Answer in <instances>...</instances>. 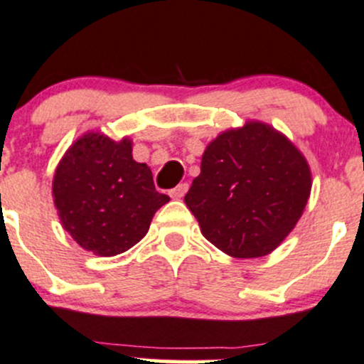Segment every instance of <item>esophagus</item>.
<instances>
[{"label": "esophagus", "mask_w": 364, "mask_h": 364, "mask_svg": "<svg viewBox=\"0 0 364 364\" xmlns=\"http://www.w3.org/2000/svg\"><path fill=\"white\" fill-rule=\"evenodd\" d=\"M187 189H189V183H178L175 189H171L170 196L173 198V200H181V198H183V194L187 193Z\"/></svg>", "instance_id": "34e87169"}]
</instances>
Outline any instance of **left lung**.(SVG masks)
<instances>
[{
    "label": "left lung",
    "instance_id": "8db88e82",
    "mask_svg": "<svg viewBox=\"0 0 364 364\" xmlns=\"http://www.w3.org/2000/svg\"><path fill=\"white\" fill-rule=\"evenodd\" d=\"M200 168L183 201L205 239L233 258L272 253L296 228L311 193L303 152L258 120L212 139Z\"/></svg>",
    "mask_w": 364,
    "mask_h": 364
}]
</instances>
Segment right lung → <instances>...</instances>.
<instances>
[{
  "mask_svg": "<svg viewBox=\"0 0 364 364\" xmlns=\"http://www.w3.org/2000/svg\"><path fill=\"white\" fill-rule=\"evenodd\" d=\"M53 201L61 226L82 250L114 257L146 235L170 198L157 193L150 168L132 159V139L90 131L60 159Z\"/></svg>",
  "mask_w": 364,
  "mask_h": 364,
  "instance_id": "obj_1",
  "label": "right lung"
}]
</instances>
